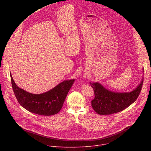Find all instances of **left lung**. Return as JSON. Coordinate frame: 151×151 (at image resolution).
Masks as SVG:
<instances>
[{
    "mask_svg": "<svg viewBox=\"0 0 151 151\" xmlns=\"http://www.w3.org/2000/svg\"><path fill=\"white\" fill-rule=\"evenodd\" d=\"M143 82V79L133 91L124 93L110 91L97 82H90L95 96L91 101L93 109L102 115H111L123 111L136 100L140 93Z\"/></svg>",
    "mask_w": 151,
    "mask_h": 151,
    "instance_id": "left-lung-1",
    "label": "left lung"
}]
</instances>
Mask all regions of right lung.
Returning a JSON list of instances; mask_svg holds the SVG:
<instances>
[{
  "label": "right lung",
  "instance_id": "add662e5",
  "mask_svg": "<svg viewBox=\"0 0 151 151\" xmlns=\"http://www.w3.org/2000/svg\"><path fill=\"white\" fill-rule=\"evenodd\" d=\"M11 79L14 94L20 105L32 113L44 116L55 115L60 112L75 81H64L48 92L33 94L19 88L11 74Z\"/></svg>",
  "mask_w": 151,
  "mask_h": 151
}]
</instances>
